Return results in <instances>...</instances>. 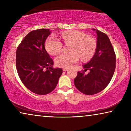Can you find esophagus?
<instances>
[{"mask_svg":"<svg viewBox=\"0 0 131 131\" xmlns=\"http://www.w3.org/2000/svg\"><path fill=\"white\" fill-rule=\"evenodd\" d=\"M67 70H68L67 68H63V69H62V70H63L64 71H67Z\"/></svg>","mask_w":131,"mask_h":131,"instance_id":"1","label":"esophagus"}]
</instances>
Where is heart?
<instances>
[{
  "mask_svg": "<svg viewBox=\"0 0 131 131\" xmlns=\"http://www.w3.org/2000/svg\"><path fill=\"white\" fill-rule=\"evenodd\" d=\"M61 37L64 43L71 45L70 53H61L55 59L57 66L69 68L76 63L80 57L86 61L92 58L96 49V39L91 36L80 31H69L63 32ZM62 42L55 36H51L46 39L45 47L51 55H57L62 49Z\"/></svg>",
  "mask_w": 131,
  "mask_h": 131,
  "instance_id": "1",
  "label": "heart"
}]
</instances>
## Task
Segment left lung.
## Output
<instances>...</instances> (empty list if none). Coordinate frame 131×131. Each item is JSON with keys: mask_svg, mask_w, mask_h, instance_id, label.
Segmentation results:
<instances>
[{"mask_svg": "<svg viewBox=\"0 0 131 131\" xmlns=\"http://www.w3.org/2000/svg\"><path fill=\"white\" fill-rule=\"evenodd\" d=\"M96 30L97 35L96 49L92 59L83 65L84 70L78 71L74 79V85L85 95H94L104 89L113 76L116 68V57L110 39L106 34ZM90 72L85 74L84 71Z\"/></svg>", "mask_w": 131, "mask_h": 131, "instance_id": "8db88e82", "label": "left lung"}]
</instances>
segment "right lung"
<instances>
[{
  "label": "right lung",
  "mask_w": 131,
  "mask_h": 131,
  "mask_svg": "<svg viewBox=\"0 0 131 131\" xmlns=\"http://www.w3.org/2000/svg\"><path fill=\"white\" fill-rule=\"evenodd\" d=\"M51 33L46 28L30 31L21 41L16 53V67L21 82L38 95L54 90L62 73L61 69L52 67L53 60L45 48L46 39Z\"/></svg>",
  "instance_id": "1"
}]
</instances>
